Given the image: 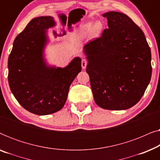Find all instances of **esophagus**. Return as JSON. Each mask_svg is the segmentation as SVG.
<instances>
[{"label": "esophagus", "instance_id": "1", "mask_svg": "<svg viewBox=\"0 0 160 160\" xmlns=\"http://www.w3.org/2000/svg\"><path fill=\"white\" fill-rule=\"evenodd\" d=\"M88 64V62H87V60H85V59H83L82 60V67L83 69H85L87 68V65Z\"/></svg>", "mask_w": 160, "mask_h": 160}]
</instances>
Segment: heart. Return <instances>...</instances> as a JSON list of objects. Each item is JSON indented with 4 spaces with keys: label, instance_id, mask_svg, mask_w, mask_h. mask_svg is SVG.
<instances>
[{
    "label": "heart",
    "instance_id": "b5f03b06",
    "mask_svg": "<svg viewBox=\"0 0 160 160\" xmlns=\"http://www.w3.org/2000/svg\"><path fill=\"white\" fill-rule=\"evenodd\" d=\"M102 28V23L100 21H96L91 25L90 23H85L81 25L73 33L75 40H82L86 38L90 33L92 36H95L99 33Z\"/></svg>",
    "mask_w": 160,
    "mask_h": 160
}]
</instances>
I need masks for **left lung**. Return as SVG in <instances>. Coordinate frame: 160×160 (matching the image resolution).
Returning <instances> with one entry per match:
<instances>
[{
	"label": "left lung",
	"mask_w": 160,
	"mask_h": 160,
	"mask_svg": "<svg viewBox=\"0 0 160 160\" xmlns=\"http://www.w3.org/2000/svg\"><path fill=\"white\" fill-rule=\"evenodd\" d=\"M108 28L84 46L94 100L108 110H124L141 100L152 76L151 49L142 30L123 13L103 14Z\"/></svg>",
	"instance_id": "8db88e82"
}]
</instances>
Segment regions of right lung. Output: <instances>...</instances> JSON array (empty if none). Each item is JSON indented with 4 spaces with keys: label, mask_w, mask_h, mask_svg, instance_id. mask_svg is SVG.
<instances>
[{
    "label": "right lung",
    "mask_w": 160,
    "mask_h": 160,
    "mask_svg": "<svg viewBox=\"0 0 160 160\" xmlns=\"http://www.w3.org/2000/svg\"><path fill=\"white\" fill-rule=\"evenodd\" d=\"M54 25L52 17L32 19L16 37L8 60V81L13 95L24 108L37 115L60 111L71 83L82 71L79 58L64 68L46 65L43 56L46 30Z\"/></svg>",
    "instance_id": "1"
}]
</instances>
